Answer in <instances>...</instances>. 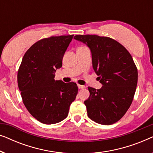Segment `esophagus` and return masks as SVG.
Returning a JSON list of instances; mask_svg holds the SVG:
<instances>
[{
	"instance_id": "obj_1",
	"label": "esophagus",
	"mask_w": 153,
	"mask_h": 153,
	"mask_svg": "<svg viewBox=\"0 0 153 153\" xmlns=\"http://www.w3.org/2000/svg\"><path fill=\"white\" fill-rule=\"evenodd\" d=\"M78 88H79V89H82V88H85V85H79V84H78Z\"/></svg>"
}]
</instances>
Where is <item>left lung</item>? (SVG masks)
<instances>
[{"label":"left lung","mask_w":153,"mask_h":153,"mask_svg":"<svg viewBox=\"0 0 153 153\" xmlns=\"http://www.w3.org/2000/svg\"><path fill=\"white\" fill-rule=\"evenodd\" d=\"M92 54L93 68L102 84L100 89L88 87L84 101L88 116L101 125L118 122L130 106L138 81V71L128 51L110 37L95 35H76Z\"/></svg>","instance_id":"obj_1"}]
</instances>
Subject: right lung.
<instances>
[{"label": "right lung", "instance_id": "right-lung-1", "mask_svg": "<svg viewBox=\"0 0 153 153\" xmlns=\"http://www.w3.org/2000/svg\"><path fill=\"white\" fill-rule=\"evenodd\" d=\"M73 36H53L37 42L26 52L19 69L18 86L23 102L44 124H55L66 118L78 93L76 83L54 79Z\"/></svg>", "mask_w": 153, "mask_h": 153}]
</instances>
